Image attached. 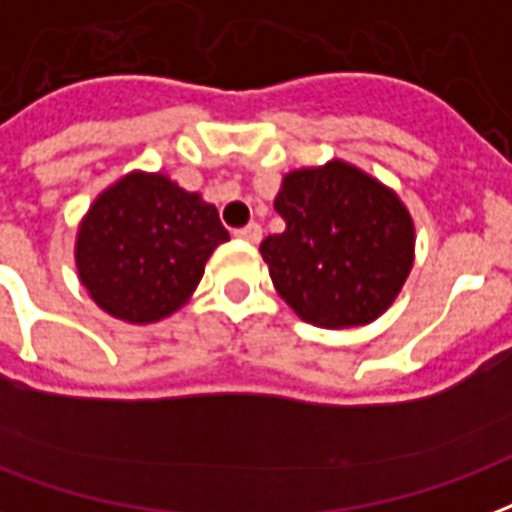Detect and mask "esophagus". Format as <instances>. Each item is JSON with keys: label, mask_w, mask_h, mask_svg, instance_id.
Returning a JSON list of instances; mask_svg holds the SVG:
<instances>
[{"label": "esophagus", "mask_w": 512, "mask_h": 512, "mask_svg": "<svg viewBox=\"0 0 512 512\" xmlns=\"http://www.w3.org/2000/svg\"><path fill=\"white\" fill-rule=\"evenodd\" d=\"M236 238H241V241H249V244H257V241L263 238V227L257 225V222H249L246 227H238Z\"/></svg>", "instance_id": "1"}]
</instances>
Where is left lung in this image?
<instances>
[{
  "mask_svg": "<svg viewBox=\"0 0 512 512\" xmlns=\"http://www.w3.org/2000/svg\"><path fill=\"white\" fill-rule=\"evenodd\" d=\"M285 233L260 244L276 293L306 323L377 320L412 268L415 227L391 189L347 162L287 173L274 200Z\"/></svg>",
  "mask_w": 512,
  "mask_h": 512,
  "instance_id": "obj_1",
  "label": "left lung"
}]
</instances>
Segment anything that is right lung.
Here are the masks:
<instances>
[{
  "label": "right lung",
  "instance_id": "obj_1",
  "mask_svg": "<svg viewBox=\"0 0 512 512\" xmlns=\"http://www.w3.org/2000/svg\"><path fill=\"white\" fill-rule=\"evenodd\" d=\"M227 230L217 208L162 173H130L94 200L75 263L94 304L127 323H157L187 304Z\"/></svg>",
  "mask_w": 512,
  "mask_h": 512
}]
</instances>
